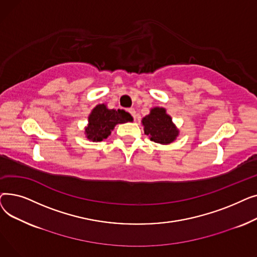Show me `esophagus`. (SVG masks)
I'll list each match as a JSON object with an SVG mask.
<instances>
[{"instance_id": "obj_1", "label": "esophagus", "mask_w": 257, "mask_h": 257, "mask_svg": "<svg viewBox=\"0 0 257 257\" xmlns=\"http://www.w3.org/2000/svg\"><path fill=\"white\" fill-rule=\"evenodd\" d=\"M128 112L133 116V118L136 119L137 118V115H136V110L133 109V108H130V109H128Z\"/></svg>"}]
</instances>
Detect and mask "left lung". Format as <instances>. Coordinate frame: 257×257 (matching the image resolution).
<instances>
[{"instance_id": "1", "label": "left lung", "mask_w": 257, "mask_h": 257, "mask_svg": "<svg viewBox=\"0 0 257 257\" xmlns=\"http://www.w3.org/2000/svg\"><path fill=\"white\" fill-rule=\"evenodd\" d=\"M142 123L145 134L154 143L169 145L173 143L179 134V130L172 121V117L163 107H154L150 113L146 115Z\"/></svg>"}]
</instances>
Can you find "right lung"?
I'll return each instance as SVG.
<instances>
[{
	"label": "right lung",
	"mask_w": 257,
	"mask_h": 257,
	"mask_svg": "<svg viewBox=\"0 0 257 257\" xmlns=\"http://www.w3.org/2000/svg\"><path fill=\"white\" fill-rule=\"evenodd\" d=\"M132 120L130 113L125 110L108 109L105 104H99L91 110L84 133L91 142H102L110 136L115 125Z\"/></svg>",
	"instance_id": "add662e5"
}]
</instances>
